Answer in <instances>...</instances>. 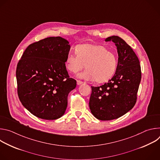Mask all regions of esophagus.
Masks as SVG:
<instances>
[{"label": "esophagus", "mask_w": 160, "mask_h": 160, "mask_svg": "<svg viewBox=\"0 0 160 160\" xmlns=\"http://www.w3.org/2000/svg\"><path fill=\"white\" fill-rule=\"evenodd\" d=\"M77 85H81L83 83V82L82 81H80L79 80H77Z\"/></svg>", "instance_id": "34e87169"}]
</instances>
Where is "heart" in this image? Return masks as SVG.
<instances>
[{
    "label": "heart",
    "mask_w": 160,
    "mask_h": 160,
    "mask_svg": "<svg viewBox=\"0 0 160 160\" xmlns=\"http://www.w3.org/2000/svg\"><path fill=\"white\" fill-rule=\"evenodd\" d=\"M118 61L116 52L103 45L82 44L77 48L76 54H68L65 65L66 69L73 73L82 70L85 66L87 70L79 74V78L103 83L115 74Z\"/></svg>",
    "instance_id": "1"
}]
</instances>
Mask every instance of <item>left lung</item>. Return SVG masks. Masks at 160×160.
I'll use <instances>...</instances> for the list:
<instances>
[{
    "mask_svg": "<svg viewBox=\"0 0 160 160\" xmlns=\"http://www.w3.org/2000/svg\"><path fill=\"white\" fill-rule=\"evenodd\" d=\"M105 40H111L117 48V70L107 83L91 87L89 100L91 112L103 121L117 119L134 106L141 80L139 60L130 45L118 36L109 37Z\"/></svg>",
    "mask_w": 160,
    "mask_h": 160,
    "instance_id": "left-lung-1",
    "label": "left lung"
}]
</instances>
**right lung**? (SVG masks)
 <instances>
[{"mask_svg": "<svg viewBox=\"0 0 160 160\" xmlns=\"http://www.w3.org/2000/svg\"><path fill=\"white\" fill-rule=\"evenodd\" d=\"M70 49L62 37L45 38L29 45L18 62L19 99L38 118L56 120L65 112L68 94L77 85L65 66Z\"/></svg>", "mask_w": 160, "mask_h": 160, "instance_id": "right-lung-1", "label": "right lung"}]
</instances>
